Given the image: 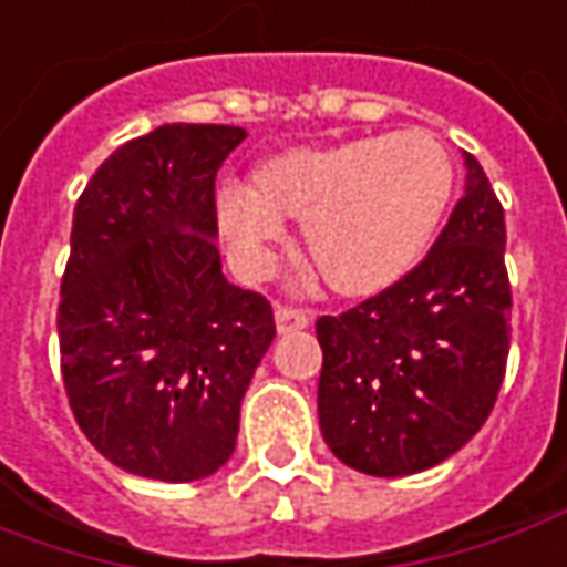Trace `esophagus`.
I'll return each instance as SVG.
<instances>
[{"label":"esophagus","instance_id":"esophagus-1","mask_svg":"<svg viewBox=\"0 0 567 567\" xmlns=\"http://www.w3.org/2000/svg\"><path fill=\"white\" fill-rule=\"evenodd\" d=\"M310 326V313L300 310V307H291V303H279L276 307V329L279 332H298V329H307Z\"/></svg>","mask_w":567,"mask_h":567}]
</instances>
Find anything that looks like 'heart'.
<instances>
[{
  "label": "heart",
  "mask_w": 567,
  "mask_h": 567,
  "mask_svg": "<svg viewBox=\"0 0 567 567\" xmlns=\"http://www.w3.org/2000/svg\"><path fill=\"white\" fill-rule=\"evenodd\" d=\"M453 188L444 145L400 130L269 157L251 179H226L217 219L248 269H267L288 214L303 217L307 254L344 295H369L413 267Z\"/></svg>",
  "instance_id": "heart-1"
}]
</instances>
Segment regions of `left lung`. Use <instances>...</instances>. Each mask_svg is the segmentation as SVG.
<instances>
[{"label": "left lung", "instance_id": "1", "mask_svg": "<svg viewBox=\"0 0 567 567\" xmlns=\"http://www.w3.org/2000/svg\"><path fill=\"white\" fill-rule=\"evenodd\" d=\"M465 171V195L419 267L316 319L319 429L365 475H415L453 456L487 422L506 375V217L472 154Z\"/></svg>", "mask_w": 567, "mask_h": 567}]
</instances>
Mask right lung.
<instances>
[{
  "instance_id": "add662e5",
  "label": "right lung",
  "mask_w": 567,
  "mask_h": 567,
  "mask_svg": "<svg viewBox=\"0 0 567 567\" xmlns=\"http://www.w3.org/2000/svg\"><path fill=\"white\" fill-rule=\"evenodd\" d=\"M241 138L164 123L111 154L73 207L61 379L80 431L130 475H214L276 338L269 300L226 282L214 241V183Z\"/></svg>"
}]
</instances>
